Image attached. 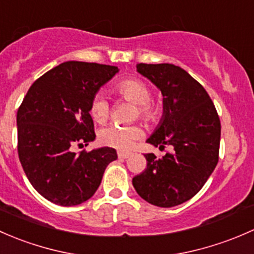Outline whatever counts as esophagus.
<instances>
[{"label": "esophagus", "instance_id": "34e87169", "mask_svg": "<svg viewBox=\"0 0 254 254\" xmlns=\"http://www.w3.org/2000/svg\"><path fill=\"white\" fill-rule=\"evenodd\" d=\"M130 155H132V153H129V151H119V153H117L119 159H127L129 158Z\"/></svg>", "mask_w": 254, "mask_h": 254}]
</instances>
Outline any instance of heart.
Listing matches in <instances>:
<instances>
[{"mask_svg":"<svg viewBox=\"0 0 254 254\" xmlns=\"http://www.w3.org/2000/svg\"><path fill=\"white\" fill-rule=\"evenodd\" d=\"M117 91L122 98L127 99L133 104H137L138 112L144 120H154L156 117V110L149 104L151 94L145 83L139 79H127L117 85ZM90 115L98 124H105L110 116V104L108 96L104 93H98L90 104ZM143 135L139 126H119L112 125L99 133V139L104 145L116 149H129L137 139Z\"/></svg>","mask_w":254,"mask_h":254,"instance_id":"obj_1","label":"heart"}]
</instances>
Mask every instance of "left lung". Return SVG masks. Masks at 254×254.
Returning a JSON list of instances; mask_svg holds the SVG:
<instances>
[{
	"mask_svg": "<svg viewBox=\"0 0 254 254\" xmlns=\"http://www.w3.org/2000/svg\"><path fill=\"white\" fill-rule=\"evenodd\" d=\"M137 72L163 94V116L146 143L174 151L160 159L144 154L146 169L132 184L148 203L171 208L197 194L215 169L220 120L205 89L181 67L138 64Z\"/></svg>",
	"mask_w": 254,
	"mask_h": 254,
	"instance_id": "left-lung-1",
	"label": "left lung"
}]
</instances>
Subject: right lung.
Segmentation results:
<instances>
[{
	"label": "right lung",
	"instance_id": "add662e5",
	"mask_svg": "<svg viewBox=\"0 0 254 254\" xmlns=\"http://www.w3.org/2000/svg\"><path fill=\"white\" fill-rule=\"evenodd\" d=\"M119 70L108 64L64 62L33 83L18 109L20 164L33 187L50 202L82 204L117 159L109 146L79 154L73 148L95 139L91 100Z\"/></svg>",
	"mask_w": 254,
	"mask_h": 254
}]
</instances>
